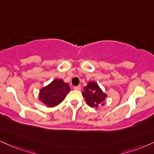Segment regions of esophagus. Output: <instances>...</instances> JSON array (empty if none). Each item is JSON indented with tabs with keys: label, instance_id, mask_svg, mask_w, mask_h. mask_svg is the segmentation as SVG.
Here are the masks:
<instances>
[{
	"label": "esophagus",
	"instance_id": "1",
	"mask_svg": "<svg viewBox=\"0 0 154 154\" xmlns=\"http://www.w3.org/2000/svg\"><path fill=\"white\" fill-rule=\"evenodd\" d=\"M73 89L75 90H80V89H81V86L80 85H77V86H75L73 88Z\"/></svg>",
	"mask_w": 154,
	"mask_h": 154
}]
</instances>
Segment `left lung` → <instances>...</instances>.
<instances>
[{"label": "left lung", "mask_w": 154, "mask_h": 154, "mask_svg": "<svg viewBox=\"0 0 154 154\" xmlns=\"http://www.w3.org/2000/svg\"><path fill=\"white\" fill-rule=\"evenodd\" d=\"M82 95L87 103L91 107H97L105 100L107 96L102 91L97 83L94 82H89L88 85L85 87Z\"/></svg>", "instance_id": "left-lung-1"}]
</instances>
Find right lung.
Masks as SVG:
<instances>
[{"mask_svg":"<svg viewBox=\"0 0 154 154\" xmlns=\"http://www.w3.org/2000/svg\"><path fill=\"white\" fill-rule=\"evenodd\" d=\"M69 91L68 83L62 79H54L40 90L39 100L48 107H54L64 100Z\"/></svg>","mask_w":154,"mask_h":154,"instance_id":"obj_1","label":"right lung"}]
</instances>
